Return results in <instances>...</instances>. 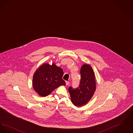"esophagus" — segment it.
Masks as SVG:
<instances>
[{
	"label": "esophagus",
	"instance_id": "34e87169",
	"mask_svg": "<svg viewBox=\"0 0 133 133\" xmlns=\"http://www.w3.org/2000/svg\"><path fill=\"white\" fill-rule=\"evenodd\" d=\"M69 84V81H66V85H68Z\"/></svg>",
	"mask_w": 133,
	"mask_h": 133
}]
</instances>
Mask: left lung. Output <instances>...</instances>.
Segmentation results:
<instances>
[{
	"label": "left lung",
	"instance_id": "left-lung-1",
	"mask_svg": "<svg viewBox=\"0 0 133 133\" xmlns=\"http://www.w3.org/2000/svg\"><path fill=\"white\" fill-rule=\"evenodd\" d=\"M81 79L79 87L68 89L71 100L77 107L87 104L93 96L96 91V82L95 73L92 67L88 64H84L80 69Z\"/></svg>",
	"mask_w": 133,
	"mask_h": 133
}]
</instances>
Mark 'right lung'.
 <instances>
[{
    "label": "right lung",
    "instance_id": "add662e5",
    "mask_svg": "<svg viewBox=\"0 0 133 133\" xmlns=\"http://www.w3.org/2000/svg\"><path fill=\"white\" fill-rule=\"evenodd\" d=\"M63 69L57 66L55 63L41 65L36 70L33 76L32 85L34 90L41 97H46L59 86L65 85L62 79Z\"/></svg>",
    "mask_w": 133,
    "mask_h": 133
}]
</instances>
